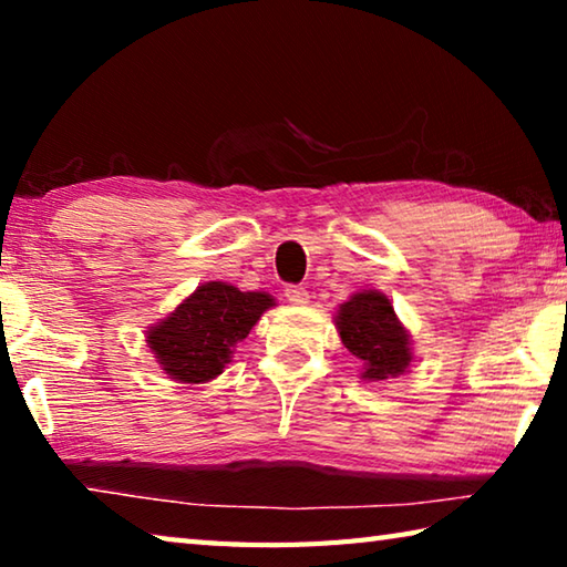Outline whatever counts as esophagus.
Wrapping results in <instances>:
<instances>
[{
	"label": "esophagus",
	"mask_w": 567,
	"mask_h": 567,
	"mask_svg": "<svg viewBox=\"0 0 567 567\" xmlns=\"http://www.w3.org/2000/svg\"><path fill=\"white\" fill-rule=\"evenodd\" d=\"M285 297H287V302H292V305H307V300H310V292H307L302 285H287Z\"/></svg>",
	"instance_id": "esophagus-1"
}]
</instances>
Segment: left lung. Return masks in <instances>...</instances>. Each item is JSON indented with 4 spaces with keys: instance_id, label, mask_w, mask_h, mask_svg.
I'll return each instance as SVG.
<instances>
[{
    "instance_id": "1",
    "label": "left lung",
    "mask_w": 567,
    "mask_h": 567,
    "mask_svg": "<svg viewBox=\"0 0 567 567\" xmlns=\"http://www.w3.org/2000/svg\"><path fill=\"white\" fill-rule=\"evenodd\" d=\"M342 344L362 360L368 380L398 378L412 360L410 338L395 318V307L380 292H358L338 310Z\"/></svg>"
}]
</instances>
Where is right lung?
<instances>
[{
  "instance_id": "right-lung-1",
  "label": "right lung",
  "mask_w": 567,
  "mask_h": 567,
  "mask_svg": "<svg viewBox=\"0 0 567 567\" xmlns=\"http://www.w3.org/2000/svg\"><path fill=\"white\" fill-rule=\"evenodd\" d=\"M272 305L265 292H239L233 285L207 282L155 324L147 342L172 380L197 385L225 370L235 344L247 338Z\"/></svg>"
}]
</instances>
